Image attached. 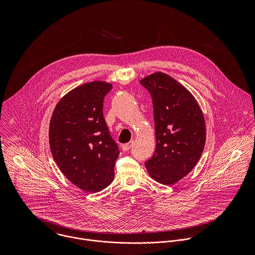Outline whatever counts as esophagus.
<instances>
[{"mask_svg": "<svg viewBox=\"0 0 255 255\" xmlns=\"http://www.w3.org/2000/svg\"><path fill=\"white\" fill-rule=\"evenodd\" d=\"M132 144H133V141H130V142H128V143L123 144L122 148H123V150H124V151H128V150L130 149V147L132 146Z\"/></svg>", "mask_w": 255, "mask_h": 255, "instance_id": "1", "label": "esophagus"}]
</instances>
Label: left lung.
Returning <instances> with one entry per match:
<instances>
[{
    "instance_id": "1",
    "label": "left lung",
    "mask_w": 255,
    "mask_h": 255,
    "mask_svg": "<svg viewBox=\"0 0 255 255\" xmlns=\"http://www.w3.org/2000/svg\"><path fill=\"white\" fill-rule=\"evenodd\" d=\"M140 84L152 98L156 135L146 169L156 182L170 185L197 164L206 139L204 117L194 97L170 75L153 73Z\"/></svg>"
}]
</instances>
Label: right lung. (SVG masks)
<instances>
[{
	"label": "right lung",
	"mask_w": 255,
	"mask_h": 255,
	"mask_svg": "<svg viewBox=\"0 0 255 255\" xmlns=\"http://www.w3.org/2000/svg\"><path fill=\"white\" fill-rule=\"evenodd\" d=\"M112 85L104 81L82 84L57 104L49 128L50 148L66 178L87 192L103 190L114 181L119 146L103 115Z\"/></svg>",
	"instance_id": "add662e5"
}]
</instances>
